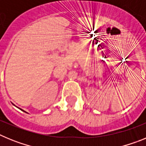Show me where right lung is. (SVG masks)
Wrapping results in <instances>:
<instances>
[{
  "instance_id": "1",
  "label": "right lung",
  "mask_w": 146,
  "mask_h": 146,
  "mask_svg": "<svg viewBox=\"0 0 146 146\" xmlns=\"http://www.w3.org/2000/svg\"><path fill=\"white\" fill-rule=\"evenodd\" d=\"M14 105H15V104H14ZM20 110H23V111H24V112H25V110H22V109H20Z\"/></svg>"
}]
</instances>
